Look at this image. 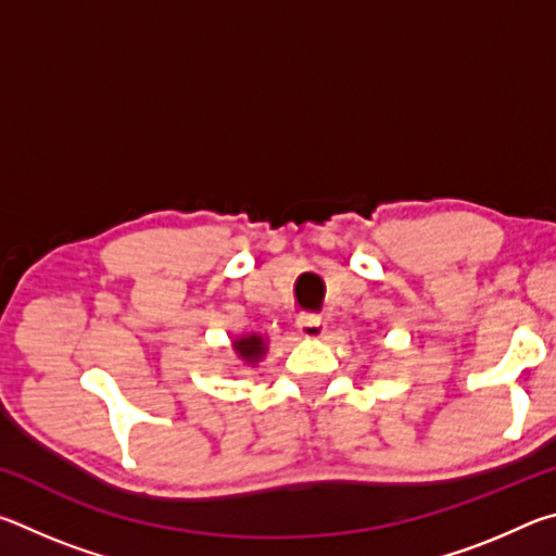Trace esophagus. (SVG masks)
Listing matches in <instances>:
<instances>
[{
	"label": "esophagus",
	"mask_w": 556,
	"mask_h": 556,
	"mask_svg": "<svg viewBox=\"0 0 556 556\" xmlns=\"http://www.w3.org/2000/svg\"><path fill=\"white\" fill-rule=\"evenodd\" d=\"M296 328L299 333L304 338H321L326 333V324L321 316H314V314H304L296 318Z\"/></svg>",
	"instance_id": "esophagus-1"
}]
</instances>
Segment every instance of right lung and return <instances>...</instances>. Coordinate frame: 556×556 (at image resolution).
I'll return each instance as SVG.
<instances>
[{
  "label": "right lung",
  "instance_id": "right-lung-1",
  "mask_svg": "<svg viewBox=\"0 0 556 556\" xmlns=\"http://www.w3.org/2000/svg\"><path fill=\"white\" fill-rule=\"evenodd\" d=\"M232 351L248 368H257V363L267 355V338L262 333H242L232 338Z\"/></svg>",
  "mask_w": 556,
  "mask_h": 556
}]
</instances>
